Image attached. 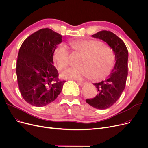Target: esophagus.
I'll use <instances>...</instances> for the list:
<instances>
[{
    "label": "esophagus",
    "mask_w": 148,
    "mask_h": 148,
    "mask_svg": "<svg viewBox=\"0 0 148 148\" xmlns=\"http://www.w3.org/2000/svg\"><path fill=\"white\" fill-rule=\"evenodd\" d=\"M76 82L78 83V84H79V85H80V86H83V85H84V84H85V83L84 82H82V81H80V80H76Z\"/></svg>",
    "instance_id": "obj_1"
}]
</instances>
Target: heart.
<instances>
[{"instance_id": "obj_1", "label": "heart", "mask_w": 148, "mask_h": 148, "mask_svg": "<svg viewBox=\"0 0 148 148\" xmlns=\"http://www.w3.org/2000/svg\"><path fill=\"white\" fill-rule=\"evenodd\" d=\"M72 47L84 54L80 67L69 68L62 73L66 79L82 80L94 75L102 79L110 73L113 66V59L110 51L100 42L94 40H77L70 42ZM54 59L60 69H64L69 64L70 52L67 47L59 45L54 54Z\"/></svg>"}]
</instances>
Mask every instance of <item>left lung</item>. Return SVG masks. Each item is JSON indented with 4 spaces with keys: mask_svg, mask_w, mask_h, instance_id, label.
<instances>
[{
    "mask_svg": "<svg viewBox=\"0 0 148 148\" xmlns=\"http://www.w3.org/2000/svg\"><path fill=\"white\" fill-rule=\"evenodd\" d=\"M92 36L107 44L114 54L116 63L110 74L107 79L94 83L98 94L94 98L86 100L90 106L104 110L117 101L125 89L128 75V51L123 41L110 31H99Z\"/></svg>",
    "mask_w": 148,
    "mask_h": 148,
    "instance_id": "left-lung-1",
    "label": "left lung"
}]
</instances>
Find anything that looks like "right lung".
I'll return each instance as SVG.
<instances>
[{
    "label": "right lung",
    "mask_w": 148,
    "mask_h": 148,
    "mask_svg": "<svg viewBox=\"0 0 148 148\" xmlns=\"http://www.w3.org/2000/svg\"><path fill=\"white\" fill-rule=\"evenodd\" d=\"M62 36L45 28L28 36L21 44L17 57L16 73L23 98L36 107L55 100L65 80H60L53 65V54Z\"/></svg>",
    "instance_id": "right-lung-1"
}]
</instances>
